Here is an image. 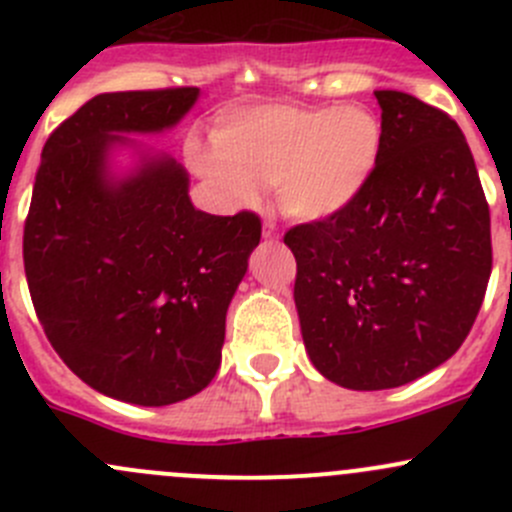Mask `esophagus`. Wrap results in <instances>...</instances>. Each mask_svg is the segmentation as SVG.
Returning a JSON list of instances; mask_svg holds the SVG:
<instances>
[{
	"label": "esophagus",
	"mask_w": 512,
	"mask_h": 512,
	"mask_svg": "<svg viewBox=\"0 0 512 512\" xmlns=\"http://www.w3.org/2000/svg\"><path fill=\"white\" fill-rule=\"evenodd\" d=\"M277 235H280V232H277L275 220H265V230H262V237H265V240H277Z\"/></svg>",
	"instance_id": "34e87169"
}]
</instances>
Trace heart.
I'll return each mask as SVG.
<instances>
[{
  "instance_id": "obj_1",
  "label": "heart",
  "mask_w": 512,
  "mask_h": 512,
  "mask_svg": "<svg viewBox=\"0 0 512 512\" xmlns=\"http://www.w3.org/2000/svg\"><path fill=\"white\" fill-rule=\"evenodd\" d=\"M213 143L190 138V168L227 203H250L257 185H277L289 218L329 220L364 193L379 165L384 128L359 103L299 106L270 101L235 108Z\"/></svg>"
}]
</instances>
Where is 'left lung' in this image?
<instances>
[{
  "mask_svg": "<svg viewBox=\"0 0 512 512\" xmlns=\"http://www.w3.org/2000/svg\"><path fill=\"white\" fill-rule=\"evenodd\" d=\"M374 96L384 148L364 193L285 235L309 359L354 391L404 386L451 359L493 267L490 210L458 123L404 91Z\"/></svg>",
  "mask_w": 512,
  "mask_h": 512,
  "instance_id": "1",
  "label": "left lung"
}]
</instances>
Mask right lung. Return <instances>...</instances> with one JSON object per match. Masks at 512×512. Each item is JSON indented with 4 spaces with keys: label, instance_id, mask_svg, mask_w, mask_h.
Masks as SVG:
<instances>
[{
    "label": "right lung",
    "instance_id": "1",
    "mask_svg": "<svg viewBox=\"0 0 512 512\" xmlns=\"http://www.w3.org/2000/svg\"><path fill=\"white\" fill-rule=\"evenodd\" d=\"M200 89L98 94L49 136L24 225V272L46 339L81 381L111 399L168 406L218 374L225 314L260 245L255 213L210 215L188 173L141 153L126 175L121 133L173 128Z\"/></svg>",
    "mask_w": 512,
    "mask_h": 512
}]
</instances>
